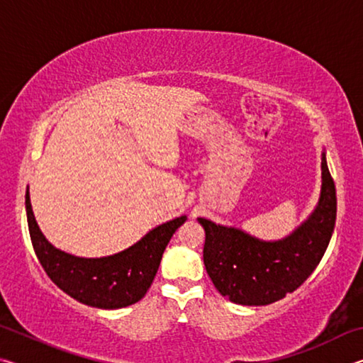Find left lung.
I'll list each match as a JSON object with an SVG mask.
<instances>
[{
    "label": "left lung",
    "instance_id": "1",
    "mask_svg": "<svg viewBox=\"0 0 363 363\" xmlns=\"http://www.w3.org/2000/svg\"><path fill=\"white\" fill-rule=\"evenodd\" d=\"M206 232L203 261L216 290L232 303L266 306L304 284L327 251L336 220V189L322 157V192L315 211L280 242H261L233 227L200 218Z\"/></svg>",
    "mask_w": 363,
    "mask_h": 363
}]
</instances>
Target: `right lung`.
I'll use <instances>...</instances> for the list:
<instances>
[{
    "mask_svg": "<svg viewBox=\"0 0 363 363\" xmlns=\"http://www.w3.org/2000/svg\"><path fill=\"white\" fill-rule=\"evenodd\" d=\"M26 208L35 255L48 277L73 299L101 309H120L145 296L155 279L164 248L177 227L187 219L181 216L158 225L121 253L86 259L67 255L46 240L35 220L28 190Z\"/></svg>",
    "mask_w": 363,
    "mask_h": 363,
    "instance_id": "obj_1",
    "label": "right lung"
}]
</instances>
